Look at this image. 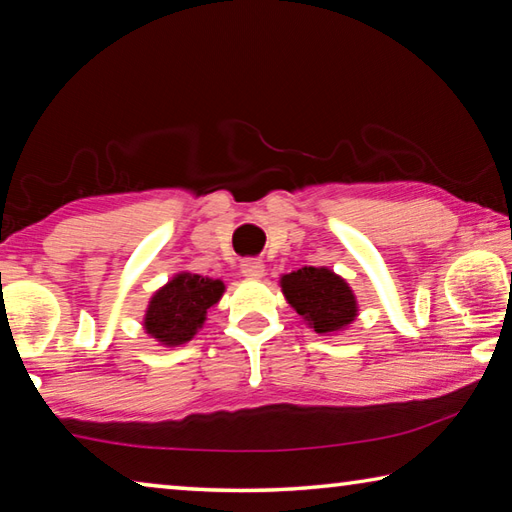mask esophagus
<instances>
[{
  "mask_svg": "<svg viewBox=\"0 0 512 512\" xmlns=\"http://www.w3.org/2000/svg\"><path fill=\"white\" fill-rule=\"evenodd\" d=\"M264 271L266 266L262 259H244V262H241V273L250 277V280H259V277H264Z\"/></svg>",
  "mask_w": 512,
  "mask_h": 512,
  "instance_id": "34e87169",
  "label": "esophagus"
}]
</instances>
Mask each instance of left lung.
<instances>
[{
  "mask_svg": "<svg viewBox=\"0 0 512 512\" xmlns=\"http://www.w3.org/2000/svg\"><path fill=\"white\" fill-rule=\"evenodd\" d=\"M282 293L289 305L318 334L339 332L357 318V298L348 282L325 266H305L282 275Z\"/></svg>",
  "mask_w": 512,
  "mask_h": 512,
  "instance_id": "1",
  "label": "left lung"
}]
</instances>
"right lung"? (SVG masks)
Segmentation results:
<instances>
[{
	"label": "right lung",
	"instance_id": "1",
	"mask_svg": "<svg viewBox=\"0 0 512 512\" xmlns=\"http://www.w3.org/2000/svg\"><path fill=\"white\" fill-rule=\"evenodd\" d=\"M225 284L196 273H178L149 302L144 329L162 345L176 348L194 339L203 327L207 309L221 300Z\"/></svg>",
	"mask_w": 512,
	"mask_h": 512
}]
</instances>
